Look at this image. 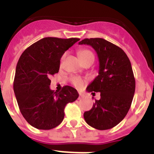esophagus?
I'll return each instance as SVG.
<instances>
[{"label": "esophagus", "instance_id": "34e87169", "mask_svg": "<svg viewBox=\"0 0 154 154\" xmlns=\"http://www.w3.org/2000/svg\"><path fill=\"white\" fill-rule=\"evenodd\" d=\"M84 97H85V95L83 93H79V99H82Z\"/></svg>", "mask_w": 154, "mask_h": 154}]
</instances>
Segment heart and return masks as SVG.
Here are the masks:
<instances>
[{
    "mask_svg": "<svg viewBox=\"0 0 154 154\" xmlns=\"http://www.w3.org/2000/svg\"><path fill=\"white\" fill-rule=\"evenodd\" d=\"M78 55L79 58L81 59V61H83L86 58H94V55L92 54V52L91 51H89V49H81L78 51ZM64 55L62 56V60L63 59ZM70 81L72 82L74 86H75L76 88L78 89H80L84 85V83H85V80H83L80 77H77V76H72L70 78Z\"/></svg>",
    "mask_w": 154,
    "mask_h": 154,
    "instance_id": "obj_1",
    "label": "heart"
}]
</instances>
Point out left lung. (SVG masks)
<instances>
[{
	"mask_svg": "<svg viewBox=\"0 0 154 154\" xmlns=\"http://www.w3.org/2000/svg\"><path fill=\"white\" fill-rule=\"evenodd\" d=\"M93 48L99 58V75L87 87L88 92H100L89 111L85 122L99 130L119 124L130 109L135 92V78L131 63L122 48L103 38H85L79 43Z\"/></svg>",
	"mask_w": 154,
	"mask_h": 154,
	"instance_id": "left-lung-1",
	"label": "left lung"
}]
</instances>
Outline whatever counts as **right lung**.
Masks as SVG:
<instances>
[{
    "label": "right lung",
    "instance_id": "right-lung-1",
    "mask_svg": "<svg viewBox=\"0 0 154 154\" xmlns=\"http://www.w3.org/2000/svg\"><path fill=\"white\" fill-rule=\"evenodd\" d=\"M79 38L48 37L24 50L16 66L14 92L21 114L31 126L51 130L62 122L65 106L75 101L79 93L65 85L59 92L50 89V77L58 72L65 51Z\"/></svg>",
    "mask_w": 154,
    "mask_h": 154
}]
</instances>
